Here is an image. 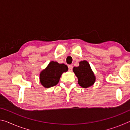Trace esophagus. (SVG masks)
<instances>
[{"mask_svg":"<svg viewBox=\"0 0 130 130\" xmlns=\"http://www.w3.org/2000/svg\"><path fill=\"white\" fill-rule=\"evenodd\" d=\"M68 69H69V71H72V69H73V66L71 65H68Z\"/></svg>","mask_w":130,"mask_h":130,"instance_id":"1","label":"esophagus"}]
</instances>
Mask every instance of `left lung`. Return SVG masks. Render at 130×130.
Masks as SVG:
<instances>
[{"mask_svg": "<svg viewBox=\"0 0 130 130\" xmlns=\"http://www.w3.org/2000/svg\"><path fill=\"white\" fill-rule=\"evenodd\" d=\"M73 71L78 78V83L81 87L87 88L92 86L95 82L96 77L87 61H81L79 66L74 67Z\"/></svg>", "mask_w": 130, "mask_h": 130, "instance_id": "left-lung-1", "label": "left lung"}]
</instances>
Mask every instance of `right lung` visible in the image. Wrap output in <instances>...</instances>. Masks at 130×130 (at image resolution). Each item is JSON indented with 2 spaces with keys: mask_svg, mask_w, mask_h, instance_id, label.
I'll use <instances>...</instances> for the list:
<instances>
[{
  "mask_svg": "<svg viewBox=\"0 0 130 130\" xmlns=\"http://www.w3.org/2000/svg\"><path fill=\"white\" fill-rule=\"evenodd\" d=\"M68 70V67L64 63L51 61L40 73L39 79L41 84L47 88L55 86L58 83L62 74L67 72Z\"/></svg>",
  "mask_w": 130,
  "mask_h": 130,
  "instance_id": "add662e5",
  "label": "right lung"
}]
</instances>
